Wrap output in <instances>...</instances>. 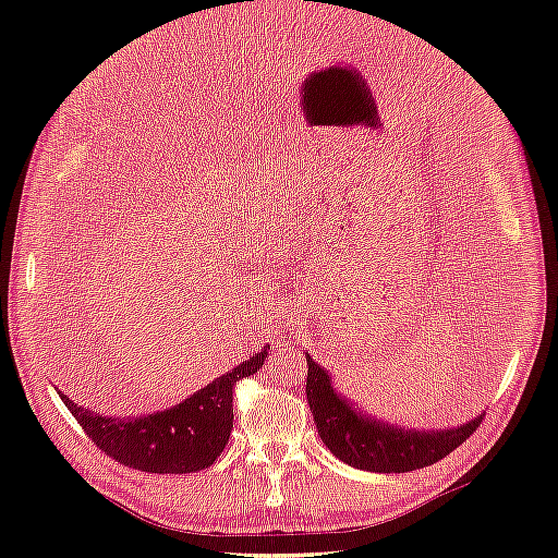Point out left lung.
Returning <instances> with one entry per match:
<instances>
[{
	"label": "left lung",
	"mask_w": 558,
	"mask_h": 558,
	"mask_svg": "<svg viewBox=\"0 0 558 558\" xmlns=\"http://www.w3.org/2000/svg\"><path fill=\"white\" fill-rule=\"evenodd\" d=\"M307 402L316 430L337 459L369 472H410L442 461L482 424V416L449 430H404L388 426L332 391L330 377L307 353Z\"/></svg>",
	"instance_id": "8db88e82"
}]
</instances>
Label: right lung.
Masks as SVG:
<instances>
[{
    "mask_svg": "<svg viewBox=\"0 0 558 558\" xmlns=\"http://www.w3.org/2000/svg\"><path fill=\"white\" fill-rule=\"evenodd\" d=\"M269 344L232 373L214 379L197 393L174 404L172 410L146 414L142 418L99 416L78 408L58 391L64 408L86 430L95 447L109 459L132 470L158 475H185L209 468L228 445L232 433L234 384L256 375L267 359Z\"/></svg>",
    "mask_w": 558,
    "mask_h": 558,
    "instance_id": "add662e5",
    "label": "right lung"
}]
</instances>
